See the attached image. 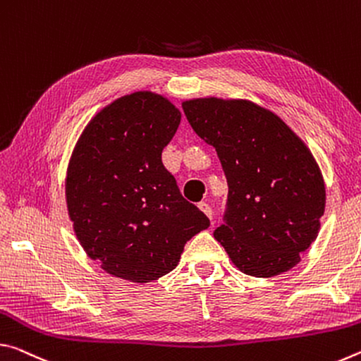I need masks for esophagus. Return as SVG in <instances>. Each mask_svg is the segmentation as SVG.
I'll return each instance as SVG.
<instances>
[{
    "label": "esophagus",
    "instance_id": "obj_1",
    "mask_svg": "<svg viewBox=\"0 0 361 361\" xmlns=\"http://www.w3.org/2000/svg\"><path fill=\"white\" fill-rule=\"evenodd\" d=\"M198 208H200V209H202V211L204 212V214H206V216H208V217H209V219L212 221V208H211V206H209L208 203H204V202H202V203H200V204H198Z\"/></svg>",
    "mask_w": 361,
    "mask_h": 361
}]
</instances>
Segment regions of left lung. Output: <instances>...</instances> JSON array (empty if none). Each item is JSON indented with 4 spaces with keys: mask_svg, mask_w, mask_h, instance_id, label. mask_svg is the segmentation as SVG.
<instances>
[{
    "mask_svg": "<svg viewBox=\"0 0 361 361\" xmlns=\"http://www.w3.org/2000/svg\"><path fill=\"white\" fill-rule=\"evenodd\" d=\"M182 109L198 137L216 149L227 177L214 238L247 275L293 269L317 238L326 197L309 149L279 116L247 100L195 99Z\"/></svg>",
    "mask_w": 361,
    "mask_h": 361,
    "instance_id": "obj_1",
    "label": "left lung"
}]
</instances>
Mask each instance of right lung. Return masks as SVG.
I'll use <instances>...</instances> for the list:
<instances>
[{
	"label": "right lung",
	"instance_id": "obj_1",
	"mask_svg": "<svg viewBox=\"0 0 361 361\" xmlns=\"http://www.w3.org/2000/svg\"><path fill=\"white\" fill-rule=\"evenodd\" d=\"M179 123L169 100L134 92L99 111L75 147L65 182L68 214L87 256L110 275L157 280L209 227L161 161Z\"/></svg>",
	"mask_w": 361,
	"mask_h": 361
}]
</instances>
